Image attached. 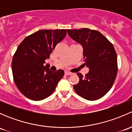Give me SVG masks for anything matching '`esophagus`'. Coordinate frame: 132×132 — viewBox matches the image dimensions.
I'll list each match as a JSON object with an SVG mask.
<instances>
[{"mask_svg":"<svg viewBox=\"0 0 132 132\" xmlns=\"http://www.w3.org/2000/svg\"><path fill=\"white\" fill-rule=\"evenodd\" d=\"M72 73H71V72H69V71H64V75H71Z\"/></svg>","mask_w":132,"mask_h":132,"instance_id":"1","label":"esophagus"}]
</instances>
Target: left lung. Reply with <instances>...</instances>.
I'll use <instances>...</instances> for the list:
<instances>
[{"mask_svg": "<svg viewBox=\"0 0 132 132\" xmlns=\"http://www.w3.org/2000/svg\"><path fill=\"white\" fill-rule=\"evenodd\" d=\"M69 36L83 48L84 61L89 71L77 75L76 93L87 100H96L105 95L112 86L118 73L117 55L114 46L99 31L87 28L68 29Z\"/></svg>", "mask_w": 132, "mask_h": 132, "instance_id": "1", "label": "left lung"}]
</instances>
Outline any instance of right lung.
Instances as JSON below:
<instances>
[{"label":"right lung","mask_w":132,"mask_h":132,"mask_svg":"<svg viewBox=\"0 0 132 132\" xmlns=\"http://www.w3.org/2000/svg\"><path fill=\"white\" fill-rule=\"evenodd\" d=\"M66 35V29L40 30L26 37L19 45L12 61V72L19 91L32 100L51 95L64 71H52L45 61Z\"/></svg>","instance_id":"obj_1"}]
</instances>
